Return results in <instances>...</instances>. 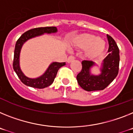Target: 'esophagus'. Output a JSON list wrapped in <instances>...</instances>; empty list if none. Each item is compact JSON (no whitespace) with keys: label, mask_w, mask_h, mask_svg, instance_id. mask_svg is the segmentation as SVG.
I'll list each match as a JSON object with an SVG mask.
<instances>
[{"label":"esophagus","mask_w":133,"mask_h":133,"mask_svg":"<svg viewBox=\"0 0 133 133\" xmlns=\"http://www.w3.org/2000/svg\"><path fill=\"white\" fill-rule=\"evenodd\" d=\"M74 60V57L72 56V55H70V56L68 57V59H67V62L68 63H71V62H73Z\"/></svg>","instance_id":"1"}]
</instances>
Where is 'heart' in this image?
<instances>
[{"mask_svg": "<svg viewBox=\"0 0 133 133\" xmlns=\"http://www.w3.org/2000/svg\"><path fill=\"white\" fill-rule=\"evenodd\" d=\"M70 45L75 49H85L84 55L90 59H96L103 56L107 48L104 40L88 33L78 35L71 39Z\"/></svg>", "mask_w": 133, "mask_h": 133, "instance_id": "b5f03b06", "label": "heart"}]
</instances>
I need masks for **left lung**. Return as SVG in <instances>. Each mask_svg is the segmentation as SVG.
Wrapping results in <instances>:
<instances>
[{
    "label": "left lung",
    "instance_id": "obj_1",
    "mask_svg": "<svg viewBox=\"0 0 133 133\" xmlns=\"http://www.w3.org/2000/svg\"><path fill=\"white\" fill-rule=\"evenodd\" d=\"M108 55L103 60L100 68V74H91L90 69L95 65L92 61L84 60L82 62V69L77 75V81L82 88L88 92L102 90L107 87L117 76L119 69V49L111 36L107 35Z\"/></svg>",
    "mask_w": 133,
    "mask_h": 133
}]
</instances>
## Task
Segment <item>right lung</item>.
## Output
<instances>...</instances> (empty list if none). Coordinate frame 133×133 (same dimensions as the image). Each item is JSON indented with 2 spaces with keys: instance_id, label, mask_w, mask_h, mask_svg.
Returning <instances> with one entry per match:
<instances>
[{
  "instance_id": "add662e5",
  "label": "right lung",
  "mask_w": 133,
  "mask_h": 133,
  "mask_svg": "<svg viewBox=\"0 0 133 133\" xmlns=\"http://www.w3.org/2000/svg\"><path fill=\"white\" fill-rule=\"evenodd\" d=\"M57 31V29L55 26H46V27L32 29L24 33L17 40L15 45V51H14L12 66L18 78L26 86L39 89L44 88L50 86L51 84L54 82V79L56 77L59 69L61 67L65 65V62H62V63L53 62L49 65V68H47L45 72L42 76H39L37 78H29L25 76V74L22 72L20 65H19V56H20L21 49L23 45L27 40L35 37L40 36L44 33L49 34V33H56Z\"/></svg>"
}]
</instances>
